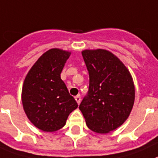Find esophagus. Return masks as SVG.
<instances>
[{
    "label": "esophagus",
    "mask_w": 158,
    "mask_h": 158,
    "mask_svg": "<svg viewBox=\"0 0 158 158\" xmlns=\"http://www.w3.org/2000/svg\"><path fill=\"white\" fill-rule=\"evenodd\" d=\"M75 101H76V102H77V103H78V104L80 103V102H81V97H80V96H79V95L75 96Z\"/></svg>",
    "instance_id": "1"
}]
</instances>
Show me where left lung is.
<instances>
[{
  "label": "left lung",
  "mask_w": 158,
  "mask_h": 158,
  "mask_svg": "<svg viewBox=\"0 0 158 158\" xmlns=\"http://www.w3.org/2000/svg\"><path fill=\"white\" fill-rule=\"evenodd\" d=\"M89 72L88 94L79 105L87 127L105 134L126 122L132 110L135 88L128 68L106 49L82 51Z\"/></svg>",
  "instance_id": "left-lung-1"
}]
</instances>
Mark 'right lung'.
<instances>
[{"mask_svg": "<svg viewBox=\"0 0 158 158\" xmlns=\"http://www.w3.org/2000/svg\"><path fill=\"white\" fill-rule=\"evenodd\" d=\"M71 52L47 51L36 60L24 79L21 100L28 118L36 128L54 132L64 127L70 114L78 107L60 74Z\"/></svg>", "mask_w": 158, "mask_h": 158, "instance_id": "right-lung-1", "label": "right lung"}]
</instances>
